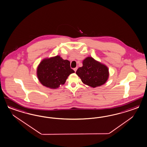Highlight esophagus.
I'll use <instances>...</instances> for the list:
<instances>
[{
	"instance_id": "esophagus-1",
	"label": "esophagus",
	"mask_w": 147,
	"mask_h": 147,
	"mask_svg": "<svg viewBox=\"0 0 147 147\" xmlns=\"http://www.w3.org/2000/svg\"><path fill=\"white\" fill-rule=\"evenodd\" d=\"M73 69H74V71H76V70L78 69V67H76V68H74Z\"/></svg>"
}]
</instances>
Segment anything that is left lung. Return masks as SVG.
Instances as JSON below:
<instances>
[{
  "label": "left lung",
  "instance_id": "8db88e82",
  "mask_svg": "<svg viewBox=\"0 0 147 147\" xmlns=\"http://www.w3.org/2000/svg\"><path fill=\"white\" fill-rule=\"evenodd\" d=\"M82 67H79L76 74L82 82L92 88L105 84L108 79L109 73L107 66L88 57L83 60Z\"/></svg>",
  "mask_w": 147,
  "mask_h": 147
}]
</instances>
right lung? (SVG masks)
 <instances>
[{
  "label": "right lung",
  "instance_id": "1",
  "mask_svg": "<svg viewBox=\"0 0 147 147\" xmlns=\"http://www.w3.org/2000/svg\"><path fill=\"white\" fill-rule=\"evenodd\" d=\"M74 72L70 67L68 60L57 55L44 59L37 67L36 75L44 86L56 89L63 85L68 76Z\"/></svg>",
  "mask_w": 147,
  "mask_h": 147
}]
</instances>
